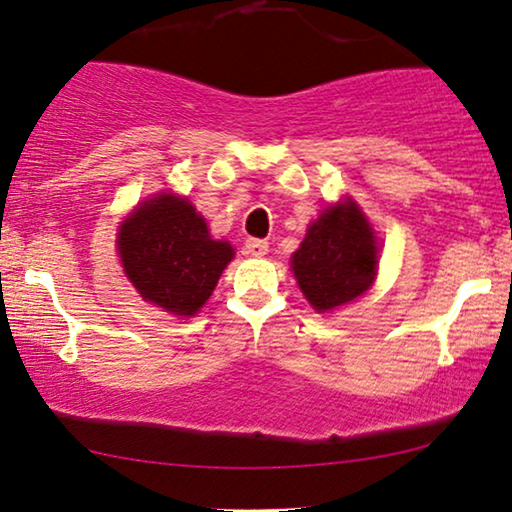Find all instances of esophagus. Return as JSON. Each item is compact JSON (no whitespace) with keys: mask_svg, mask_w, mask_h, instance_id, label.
Segmentation results:
<instances>
[{"mask_svg":"<svg viewBox=\"0 0 512 512\" xmlns=\"http://www.w3.org/2000/svg\"><path fill=\"white\" fill-rule=\"evenodd\" d=\"M246 253L250 257H264L266 253H269V243L262 241V239H250L246 243Z\"/></svg>","mask_w":512,"mask_h":512,"instance_id":"esophagus-1","label":"esophagus"}]
</instances>
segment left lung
I'll return each mask as SVG.
<instances>
[{
  "label": "left lung",
  "mask_w": 512,
  "mask_h": 512,
  "mask_svg": "<svg viewBox=\"0 0 512 512\" xmlns=\"http://www.w3.org/2000/svg\"><path fill=\"white\" fill-rule=\"evenodd\" d=\"M378 239L355 201L327 206L292 255L294 278L318 313L341 308L369 290L378 273Z\"/></svg>",
  "instance_id": "8db88e82"
}]
</instances>
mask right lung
Segmentation results:
<instances>
[{"instance_id": "add662e5", "label": "right lung", "mask_w": 512, "mask_h": 512, "mask_svg": "<svg viewBox=\"0 0 512 512\" xmlns=\"http://www.w3.org/2000/svg\"><path fill=\"white\" fill-rule=\"evenodd\" d=\"M118 255L143 301L190 318L213 294L234 248L211 239L204 215L185 197L160 192L122 220Z\"/></svg>"}]
</instances>
